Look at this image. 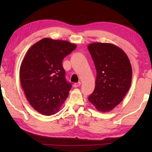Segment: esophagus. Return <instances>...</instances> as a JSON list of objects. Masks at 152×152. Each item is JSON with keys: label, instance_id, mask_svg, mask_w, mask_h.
<instances>
[{"label": "esophagus", "instance_id": "obj_1", "mask_svg": "<svg viewBox=\"0 0 152 152\" xmlns=\"http://www.w3.org/2000/svg\"><path fill=\"white\" fill-rule=\"evenodd\" d=\"M80 85H81V82H78V83H74L73 84V86L74 88H78Z\"/></svg>", "mask_w": 152, "mask_h": 152}]
</instances>
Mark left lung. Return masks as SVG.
<instances>
[{"mask_svg": "<svg viewBox=\"0 0 152 152\" xmlns=\"http://www.w3.org/2000/svg\"><path fill=\"white\" fill-rule=\"evenodd\" d=\"M88 50L96 70L95 88L88 100L97 111H111L130 89L133 71L124 50L110 43L94 42Z\"/></svg>", "mask_w": 152, "mask_h": 152, "instance_id": "left-lung-1", "label": "left lung"}]
</instances>
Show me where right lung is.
Here are the masks:
<instances>
[{"label": "right lung", "mask_w": 152, "mask_h": 152, "mask_svg": "<svg viewBox=\"0 0 152 152\" xmlns=\"http://www.w3.org/2000/svg\"><path fill=\"white\" fill-rule=\"evenodd\" d=\"M76 45L66 40L44 38L33 44L19 70L21 85L28 102L44 115L60 110L71 89L62 62Z\"/></svg>", "instance_id": "obj_1"}]
</instances>
